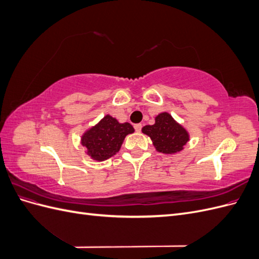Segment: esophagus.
Masks as SVG:
<instances>
[{
    "mask_svg": "<svg viewBox=\"0 0 259 259\" xmlns=\"http://www.w3.org/2000/svg\"><path fill=\"white\" fill-rule=\"evenodd\" d=\"M134 128H135L136 132H140V131H142V128H143V125L142 124H135L134 125Z\"/></svg>",
    "mask_w": 259,
    "mask_h": 259,
    "instance_id": "esophagus-1",
    "label": "esophagus"
}]
</instances>
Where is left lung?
Instances as JSON below:
<instances>
[{
    "label": "left lung",
    "instance_id": "8db88e82",
    "mask_svg": "<svg viewBox=\"0 0 259 259\" xmlns=\"http://www.w3.org/2000/svg\"><path fill=\"white\" fill-rule=\"evenodd\" d=\"M143 133L151 138L155 149L163 153H176L183 150L189 140L187 131L179 125L167 112L155 117L153 125H146Z\"/></svg>",
    "mask_w": 259,
    "mask_h": 259
}]
</instances>
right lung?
Instances as JSON below:
<instances>
[{"label":"right lung","instance_id":"1","mask_svg":"<svg viewBox=\"0 0 259 259\" xmlns=\"http://www.w3.org/2000/svg\"><path fill=\"white\" fill-rule=\"evenodd\" d=\"M134 133L130 123H119L114 117L106 115L96 126L82 137V145L88 149L92 159L104 161L120 150L125 136Z\"/></svg>","mask_w":259,"mask_h":259}]
</instances>
